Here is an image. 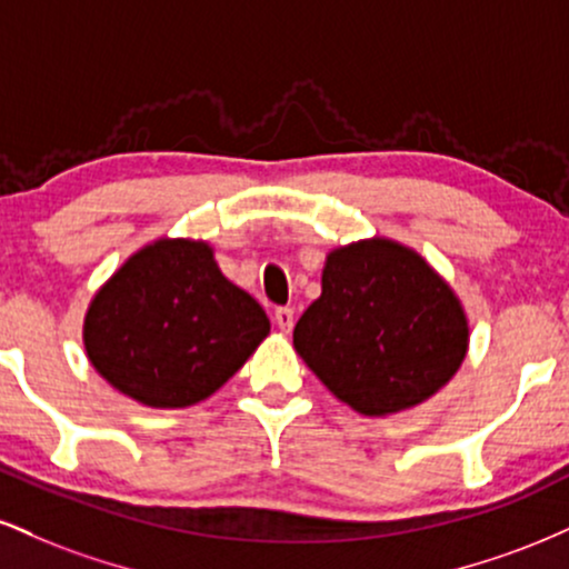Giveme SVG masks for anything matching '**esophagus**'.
Segmentation results:
<instances>
[{
  "label": "esophagus",
  "mask_w": 569,
  "mask_h": 569,
  "mask_svg": "<svg viewBox=\"0 0 569 569\" xmlns=\"http://www.w3.org/2000/svg\"><path fill=\"white\" fill-rule=\"evenodd\" d=\"M276 323H278V328L283 333L291 331V328H293V310H291V307H278V310H276Z\"/></svg>",
  "instance_id": "esophagus-1"
}]
</instances>
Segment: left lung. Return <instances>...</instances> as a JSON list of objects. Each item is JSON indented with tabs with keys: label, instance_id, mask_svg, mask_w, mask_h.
Listing matches in <instances>:
<instances>
[{
	"label": "left lung",
	"instance_id": "1",
	"mask_svg": "<svg viewBox=\"0 0 569 569\" xmlns=\"http://www.w3.org/2000/svg\"><path fill=\"white\" fill-rule=\"evenodd\" d=\"M293 347L341 402L387 416L453 379L469 326L453 289L416 251L371 238L328 254L323 291L293 328Z\"/></svg>",
	"mask_w": 569,
	"mask_h": 569
}]
</instances>
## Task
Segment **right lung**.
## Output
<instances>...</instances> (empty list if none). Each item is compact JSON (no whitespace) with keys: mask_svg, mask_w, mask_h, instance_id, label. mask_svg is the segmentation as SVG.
I'll return each instance as SVG.
<instances>
[{"mask_svg":"<svg viewBox=\"0 0 569 569\" xmlns=\"http://www.w3.org/2000/svg\"><path fill=\"white\" fill-rule=\"evenodd\" d=\"M267 333L257 299L219 272L207 243L182 238L129 257L94 293L84 320L94 371L150 408L207 400Z\"/></svg>","mask_w":569,"mask_h":569,"instance_id":"1","label":"right lung"}]
</instances>
